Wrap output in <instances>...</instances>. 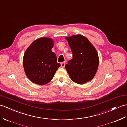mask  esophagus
I'll use <instances>...</instances> for the list:
<instances>
[{
	"label": "esophagus",
	"instance_id": "esophagus-1",
	"mask_svg": "<svg viewBox=\"0 0 127 127\" xmlns=\"http://www.w3.org/2000/svg\"><path fill=\"white\" fill-rule=\"evenodd\" d=\"M61 66L62 67H64L65 66V62H62L61 64Z\"/></svg>",
	"mask_w": 127,
	"mask_h": 127
}]
</instances>
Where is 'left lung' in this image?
Masks as SVG:
<instances>
[{
    "mask_svg": "<svg viewBox=\"0 0 127 127\" xmlns=\"http://www.w3.org/2000/svg\"><path fill=\"white\" fill-rule=\"evenodd\" d=\"M71 49L73 58L65 68L72 81L83 84L92 79L99 65L97 52L87 38L82 35L66 38Z\"/></svg>",
    "mask_w": 127,
    "mask_h": 127,
    "instance_id": "8db88e82",
    "label": "left lung"
}]
</instances>
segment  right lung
<instances>
[{
  "instance_id": "right-lung-1",
  "label": "right lung",
  "mask_w": 127,
  "mask_h": 127,
  "mask_svg": "<svg viewBox=\"0 0 127 127\" xmlns=\"http://www.w3.org/2000/svg\"><path fill=\"white\" fill-rule=\"evenodd\" d=\"M52 39H38L26 50L23 57V66L26 76L34 83L44 85L51 80L61 66L56 55L51 51Z\"/></svg>"
}]
</instances>
